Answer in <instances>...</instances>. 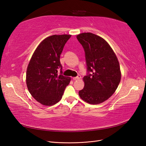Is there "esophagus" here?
Listing matches in <instances>:
<instances>
[{
  "mask_svg": "<svg viewBox=\"0 0 146 146\" xmlns=\"http://www.w3.org/2000/svg\"><path fill=\"white\" fill-rule=\"evenodd\" d=\"M81 78V76H78L77 77H73V80H79Z\"/></svg>",
  "mask_w": 146,
  "mask_h": 146,
  "instance_id": "obj_1",
  "label": "esophagus"
}]
</instances>
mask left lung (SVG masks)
Segmentation results:
<instances>
[{
    "mask_svg": "<svg viewBox=\"0 0 146 146\" xmlns=\"http://www.w3.org/2000/svg\"><path fill=\"white\" fill-rule=\"evenodd\" d=\"M78 41L85 52L88 72L83 78L80 98L90 104L97 105L108 99L116 91L121 78L119 61L112 48L104 38L92 33L77 35Z\"/></svg>",
    "mask_w": 146,
    "mask_h": 146,
    "instance_id": "8db88e82",
    "label": "left lung"
}]
</instances>
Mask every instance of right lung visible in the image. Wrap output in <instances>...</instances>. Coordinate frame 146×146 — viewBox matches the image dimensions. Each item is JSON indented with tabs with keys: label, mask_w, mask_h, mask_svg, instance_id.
Masks as SVG:
<instances>
[{
	"label": "right lung",
	"mask_w": 146,
	"mask_h": 146,
	"mask_svg": "<svg viewBox=\"0 0 146 146\" xmlns=\"http://www.w3.org/2000/svg\"><path fill=\"white\" fill-rule=\"evenodd\" d=\"M70 35H54L40 42L31 58L26 72V84L33 98L42 105L52 106L62 98L71 78L61 75L60 55ZM61 69V74H57Z\"/></svg>",
	"instance_id": "1"
}]
</instances>
